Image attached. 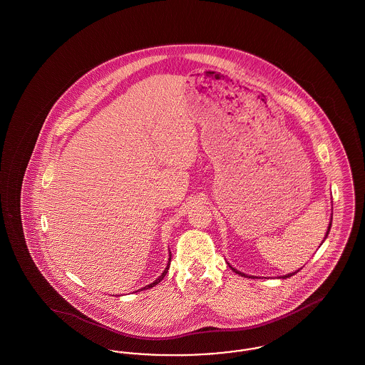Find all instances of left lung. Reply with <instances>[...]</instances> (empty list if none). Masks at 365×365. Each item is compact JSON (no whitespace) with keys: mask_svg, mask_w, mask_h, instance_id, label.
Here are the masks:
<instances>
[{"mask_svg":"<svg viewBox=\"0 0 365 365\" xmlns=\"http://www.w3.org/2000/svg\"><path fill=\"white\" fill-rule=\"evenodd\" d=\"M330 228H331V222H330V226H329V230H327V234H326V238H327V235H329V232H330ZM326 238H324V240H326ZM230 267H231V265H230ZM231 269H232V271H235V272H237V274H240V275H241V277H246V275H245V274H242V272H240V271H237V269H234V268H232V267H231ZM295 274V272H294ZM294 274H289V275H286V277H283V278L286 279V278H290V277H293V275H294ZM249 278H250V277H249Z\"/></svg>","mask_w":365,"mask_h":365,"instance_id":"obj_1","label":"left lung"}]
</instances>
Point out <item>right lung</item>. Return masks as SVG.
<instances>
[{"label":"right lung","instance_id":"right-lung-1","mask_svg":"<svg viewBox=\"0 0 365 365\" xmlns=\"http://www.w3.org/2000/svg\"><path fill=\"white\" fill-rule=\"evenodd\" d=\"M170 264H171V259H170V261H168V265H167V268L164 269V272H163V274H161V275H160V277H158V278H157L156 280L153 282V283H150V284L145 286V287H143L142 290H145V289H150V287H153V286H156V284H158V283H160V280H161V279H164V277L167 275V272H168V268H170Z\"/></svg>","mask_w":365,"mask_h":365}]
</instances>
